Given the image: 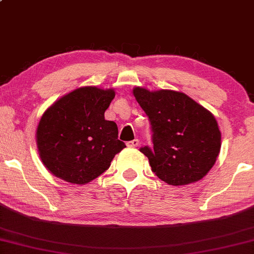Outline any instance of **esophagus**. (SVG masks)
I'll list each match as a JSON object with an SVG mask.
<instances>
[{"label": "esophagus", "mask_w": 254, "mask_h": 254, "mask_svg": "<svg viewBox=\"0 0 254 254\" xmlns=\"http://www.w3.org/2000/svg\"><path fill=\"white\" fill-rule=\"evenodd\" d=\"M138 144H139L138 139H133V141H129L126 143V145L129 146V148H136V146H138Z\"/></svg>", "instance_id": "1"}]
</instances>
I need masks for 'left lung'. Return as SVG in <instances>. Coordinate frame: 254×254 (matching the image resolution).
Segmentation results:
<instances>
[{"label":"left lung","instance_id":"left-lung-1","mask_svg":"<svg viewBox=\"0 0 254 254\" xmlns=\"http://www.w3.org/2000/svg\"><path fill=\"white\" fill-rule=\"evenodd\" d=\"M133 94L151 123L153 149L139 151L148 157L154 174L171 186L203 179L221 148L214 116L181 91L135 87Z\"/></svg>","mask_w":254,"mask_h":254}]
</instances>
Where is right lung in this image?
Returning <instances> with one entry per match:
<instances>
[{
  "mask_svg": "<svg viewBox=\"0 0 254 254\" xmlns=\"http://www.w3.org/2000/svg\"><path fill=\"white\" fill-rule=\"evenodd\" d=\"M115 96L112 88L80 87L46 110L36 128V145L51 174L74 185H87L126 148L118 139L117 124L104 118Z\"/></svg>",
  "mask_w": 254,
  "mask_h": 254,
  "instance_id": "add662e5",
  "label": "right lung"
}]
</instances>
